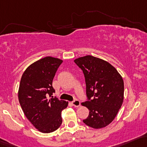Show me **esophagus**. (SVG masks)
I'll return each instance as SVG.
<instances>
[{
	"mask_svg": "<svg viewBox=\"0 0 147 147\" xmlns=\"http://www.w3.org/2000/svg\"><path fill=\"white\" fill-rule=\"evenodd\" d=\"M72 105L74 106V107H80V101L79 100L76 99L72 102Z\"/></svg>",
	"mask_w": 147,
	"mask_h": 147,
	"instance_id": "obj_1",
	"label": "esophagus"
}]
</instances>
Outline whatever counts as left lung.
I'll return each mask as SVG.
<instances>
[{
	"mask_svg": "<svg viewBox=\"0 0 147 147\" xmlns=\"http://www.w3.org/2000/svg\"><path fill=\"white\" fill-rule=\"evenodd\" d=\"M75 63L84 72L88 101L82 102L89 110L83 122L95 129L106 127L113 121L124 98L121 75L107 61L87 55L76 59Z\"/></svg>",
	"mask_w": 147,
	"mask_h": 147,
	"instance_id": "left-lung-1",
	"label": "left lung"
}]
</instances>
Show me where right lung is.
<instances>
[{"label":"right lung","instance_id":"right-lung-1","mask_svg":"<svg viewBox=\"0 0 147 147\" xmlns=\"http://www.w3.org/2000/svg\"><path fill=\"white\" fill-rule=\"evenodd\" d=\"M63 61L47 56L35 61L22 75L18 98L22 110L35 128L43 133L55 131L62 123L61 112L68 102L48 96L55 92L52 82Z\"/></svg>","mask_w":147,"mask_h":147}]
</instances>
